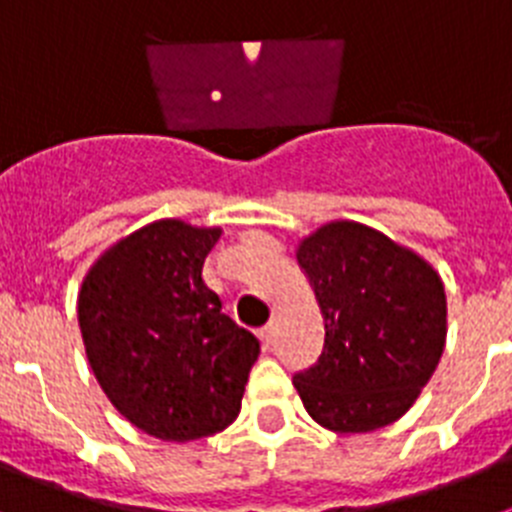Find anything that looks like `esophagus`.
<instances>
[{
	"label": "esophagus",
	"mask_w": 512,
	"mask_h": 512,
	"mask_svg": "<svg viewBox=\"0 0 512 512\" xmlns=\"http://www.w3.org/2000/svg\"><path fill=\"white\" fill-rule=\"evenodd\" d=\"M259 338H261V343H264V348L274 346V341H277V328H274V323L266 325V328H261Z\"/></svg>",
	"instance_id": "34e87169"
}]
</instances>
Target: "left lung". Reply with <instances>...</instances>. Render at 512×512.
Wrapping results in <instances>:
<instances>
[{"label": "left lung", "instance_id": "8db88e82", "mask_svg": "<svg viewBox=\"0 0 512 512\" xmlns=\"http://www.w3.org/2000/svg\"><path fill=\"white\" fill-rule=\"evenodd\" d=\"M325 320L323 354L295 374L315 423L369 433L413 408L446 343V292L431 264L374 228L336 220L297 248Z\"/></svg>", "mask_w": 512, "mask_h": 512}]
</instances>
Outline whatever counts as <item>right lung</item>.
<instances>
[{"mask_svg": "<svg viewBox=\"0 0 512 512\" xmlns=\"http://www.w3.org/2000/svg\"><path fill=\"white\" fill-rule=\"evenodd\" d=\"M220 233L156 220L107 248L79 289L81 338L99 387L117 413L161 441L228 428L259 359V338L202 282Z\"/></svg>", "mask_w": 512, "mask_h": 512, "instance_id": "obj_1", "label": "right lung"}]
</instances>
